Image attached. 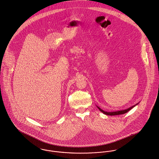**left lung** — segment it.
<instances>
[{"mask_svg":"<svg viewBox=\"0 0 159 159\" xmlns=\"http://www.w3.org/2000/svg\"><path fill=\"white\" fill-rule=\"evenodd\" d=\"M138 104H136V105H137ZM136 105H134V106H131V107H129L128 109H125V110H123V111H116V112H105V111H104L103 110H102V109H101L99 107H98V108L99 109V111H101L103 114H106V115H109V116H116V115H120V114H125V113H126L127 112H128L129 110H131L133 107H134Z\"/></svg>","mask_w":159,"mask_h":159,"instance_id":"1","label":"left lung"}]
</instances>
